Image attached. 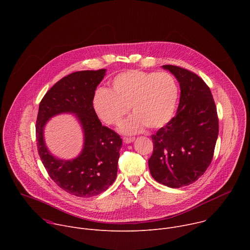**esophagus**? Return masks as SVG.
<instances>
[{"label": "esophagus", "instance_id": "esophagus-1", "mask_svg": "<svg viewBox=\"0 0 250 250\" xmlns=\"http://www.w3.org/2000/svg\"><path fill=\"white\" fill-rule=\"evenodd\" d=\"M134 137H124V142L125 144H131L132 141H134Z\"/></svg>", "mask_w": 250, "mask_h": 250}]
</instances>
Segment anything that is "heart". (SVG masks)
<instances>
[{"mask_svg":"<svg viewBox=\"0 0 250 250\" xmlns=\"http://www.w3.org/2000/svg\"><path fill=\"white\" fill-rule=\"evenodd\" d=\"M178 94L177 82L167 72L127 70L113 79L110 90L96 91L93 108L101 121L116 125L130 106L134 114L120 125L122 132L130 134L146 125L152 129L164 126L173 117Z\"/></svg>","mask_w":250,"mask_h":250,"instance_id":"b5f03b06","label":"heart"}]
</instances>
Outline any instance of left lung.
Listing matches in <instances>:
<instances>
[{"label": "left lung", "mask_w": 250, "mask_h": 250, "mask_svg": "<svg viewBox=\"0 0 250 250\" xmlns=\"http://www.w3.org/2000/svg\"><path fill=\"white\" fill-rule=\"evenodd\" d=\"M180 84L176 116L151 135L148 160L151 176L170 188L188 186L209 166L219 134V119L209 88L197 74L174 65H163Z\"/></svg>", "instance_id": "left-lung-1"}]
</instances>
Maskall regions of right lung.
Masks as SVG:
<instances>
[{
    "label": "right lung",
    "instance_id": "1",
    "mask_svg": "<svg viewBox=\"0 0 250 250\" xmlns=\"http://www.w3.org/2000/svg\"><path fill=\"white\" fill-rule=\"evenodd\" d=\"M105 69L71 73L54 84L40 103L35 125L38 150L49 177L65 192L89 198L108 189L115 181L122 138L113 129L102 125L93 108L97 86ZM63 112L75 113L84 131V146L72 161L54 158L43 139V128L49 119Z\"/></svg>",
    "mask_w": 250,
    "mask_h": 250
}]
</instances>
